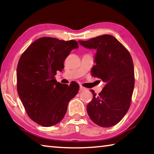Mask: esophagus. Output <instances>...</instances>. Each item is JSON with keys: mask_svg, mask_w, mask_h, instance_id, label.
<instances>
[{"mask_svg": "<svg viewBox=\"0 0 154 154\" xmlns=\"http://www.w3.org/2000/svg\"><path fill=\"white\" fill-rule=\"evenodd\" d=\"M86 90V88H84L83 86H82V85H80V87H79V90L80 91H83V90Z\"/></svg>", "mask_w": 154, "mask_h": 154, "instance_id": "1", "label": "esophagus"}]
</instances>
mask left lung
<instances>
[{
	"mask_svg": "<svg viewBox=\"0 0 154 154\" xmlns=\"http://www.w3.org/2000/svg\"><path fill=\"white\" fill-rule=\"evenodd\" d=\"M86 48L96 49L92 76L106 82L103 90L87 105L92 121L101 127L115 126L124 118L131 104L134 87L132 58L127 49L114 36L104 35L79 41Z\"/></svg>",
	"mask_w": 154,
	"mask_h": 154,
	"instance_id": "obj_1",
	"label": "left lung"
}]
</instances>
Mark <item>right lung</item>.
<instances>
[{"label":"right lung","instance_id":"1","mask_svg":"<svg viewBox=\"0 0 154 154\" xmlns=\"http://www.w3.org/2000/svg\"><path fill=\"white\" fill-rule=\"evenodd\" d=\"M76 41L41 37L22 54L17 67L18 95L28 116L44 127L54 126L65 116L68 103L76 96L79 85L57 82V71L64 69V61Z\"/></svg>","mask_w":154,"mask_h":154}]
</instances>
